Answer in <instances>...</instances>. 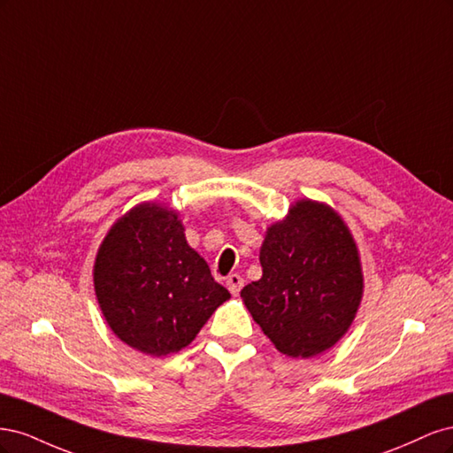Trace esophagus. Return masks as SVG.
Instances as JSON below:
<instances>
[{
  "label": "esophagus",
  "mask_w": 453,
  "mask_h": 453,
  "mask_svg": "<svg viewBox=\"0 0 453 453\" xmlns=\"http://www.w3.org/2000/svg\"><path fill=\"white\" fill-rule=\"evenodd\" d=\"M226 287L232 295H238L243 287V278L240 276V273H230V276L226 278Z\"/></svg>",
  "instance_id": "obj_1"
}]
</instances>
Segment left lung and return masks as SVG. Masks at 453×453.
<instances>
[{
    "label": "left lung",
    "mask_w": 453,
    "mask_h": 453,
    "mask_svg": "<svg viewBox=\"0 0 453 453\" xmlns=\"http://www.w3.org/2000/svg\"><path fill=\"white\" fill-rule=\"evenodd\" d=\"M263 278L240 296L255 323L287 357L310 359L348 333L365 280L357 243L331 205L303 198L266 228Z\"/></svg>",
    "instance_id": "1"
}]
</instances>
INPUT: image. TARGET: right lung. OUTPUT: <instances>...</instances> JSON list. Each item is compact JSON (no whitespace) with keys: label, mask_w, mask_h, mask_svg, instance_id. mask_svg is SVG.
<instances>
[{"label":"right lung","mask_w":453,"mask_h":453,"mask_svg":"<svg viewBox=\"0 0 453 453\" xmlns=\"http://www.w3.org/2000/svg\"><path fill=\"white\" fill-rule=\"evenodd\" d=\"M92 273L109 328L150 357L187 348L230 298L187 243L180 213L157 202H142L117 219Z\"/></svg>","instance_id":"obj_1"}]
</instances>
